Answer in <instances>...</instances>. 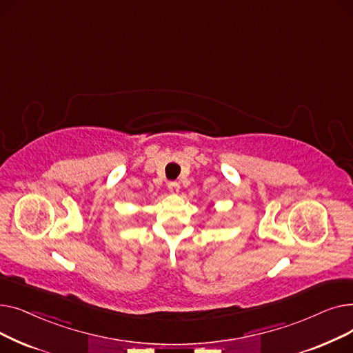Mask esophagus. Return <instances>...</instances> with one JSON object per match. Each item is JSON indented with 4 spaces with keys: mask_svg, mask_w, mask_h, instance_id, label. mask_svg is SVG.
<instances>
[{
    "mask_svg": "<svg viewBox=\"0 0 353 353\" xmlns=\"http://www.w3.org/2000/svg\"><path fill=\"white\" fill-rule=\"evenodd\" d=\"M167 189H169L172 193H177L180 189V184L177 181H169L167 183Z\"/></svg>",
    "mask_w": 353,
    "mask_h": 353,
    "instance_id": "1",
    "label": "esophagus"
}]
</instances>
